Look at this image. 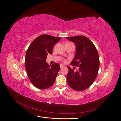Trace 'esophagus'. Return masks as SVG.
<instances>
[{
  "instance_id": "esophagus-1",
  "label": "esophagus",
  "mask_w": 121,
  "mask_h": 121,
  "mask_svg": "<svg viewBox=\"0 0 121 121\" xmlns=\"http://www.w3.org/2000/svg\"><path fill=\"white\" fill-rule=\"evenodd\" d=\"M64 67H65L64 65H63V64H60V68H64Z\"/></svg>"
}]
</instances>
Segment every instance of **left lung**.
Masks as SVG:
<instances>
[{"label":"left lung","mask_w":121,"mask_h":121,"mask_svg":"<svg viewBox=\"0 0 121 121\" xmlns=\"http://www.w3.org/2000/svg\"><path fill=\"white\" fill-rule=\"evenodd\" d=\"M66 38L74 43L76 48L74 58L71 64L78 67L76 71L67 67L69 69L67 82L75 91L85 90L92 85L97 76L100 62L97 49L92 42L85 36Z\"/></svg>","instance_id":"1"}]
</instances>
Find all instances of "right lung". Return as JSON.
Instances as JSON below:
<instances>
[{"label": "right lung", "mask_w": 121, "mask_h": 121, "mask_svg": "<svg viewBox=\"0 0 121 121\" xmlns=\"http://www.w3.org/2000/svg\"><path fill=\"white\" fill-rule=\"evenodd\" d=\"M61 39L43 35L36 38L29 47L25 57L26 69L30 81L36 88L47 89L55 81L60 66L57 63L49 66L46 59L48 54H52L54 46Z\"/></svg>", "instance_id": "right-lung-1"}]
</instances>
